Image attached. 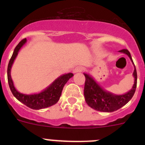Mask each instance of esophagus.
<instances>
[{
    "mask_svg": "<svg viewBox=\"0 0 145 145\" xmlns=\"http://www.w3.org/2000/svg\"><path fill=\"white\" fill-rule=\"evenodd\" d=\"M83 68L81 66H78V67H75L74 69V73H80V72H82L83 71Z\"/></svg>",
    "mask_w": 145,
    "mask_h": 145,
    "instance_id": "34e87169",
    "label": "esophagus"
}]
</instances>
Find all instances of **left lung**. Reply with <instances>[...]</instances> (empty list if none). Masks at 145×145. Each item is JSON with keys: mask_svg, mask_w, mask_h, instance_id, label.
<instances>
[{"mask_svg": "<svg viewBox=\"0 0 145 145\" xmlns=\"http://www.w3.org/2000/svg\"><path fill=\"white\" fill-rule=\"evenodd\" d=\"M120 52L125 53L129 57L130 59L134 65L133 75L134 84L131 90L123 95H115L102 88L95 80L89 74L84 73L86 77L84 87V97L86 103L89 106L96 111L103 112H112L118 110V109L126 105L135 92L137 86V71L133 63L131 53L126 49L119 50Z\"/></svg>", "mask_w": 145, "mask_h": 145, "instance_id": "obj_1", "label": "left lung"}]
</instances>
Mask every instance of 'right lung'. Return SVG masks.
Instances as JSON below:
<instances>
[{
  "mask_svg": "<svg viewBox=\"0 0 145 145\" xmlns=\"http://www.w3.org/2000/svg\"><path fill=\"white\" fill-rule=\"evenodd\" d=\"M27 43V39L22 40L18 45L15 47L12 55L10 59L8 66V81L9 83L10 90L13 95L20 102L25 105L28 107L33 109H41L49 107L55 105L60 98L62 91L64 85L67 83L70 78L74 76L72 73L63 74L55 80L48 87L42 90L40 93L36 94L27 95L20 93L16 90L12 80L11 78V68L15 58L22 47Z\"/></svg>",
  "mask_w": 145,
  "mask_h": 145,
  "instance_id": "right-lung-1",
  "label": "right lung"
}]
</instances>
